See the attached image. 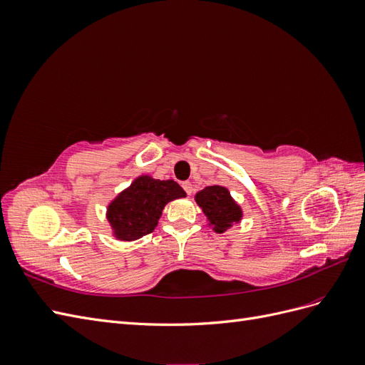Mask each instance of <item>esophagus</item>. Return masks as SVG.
<instances>
[{
	"label": "esophagus",
	"instance_id": "34e87169",
	"mask_svg": "<svg viewBox=\"0 0 365 365\" xmlns=\"http://www.w3.org/2000/svg\"><path fill=\"white\" fill-rule=\"evenodd\" d=\"M182 189L185 190V193H187V195H192V192H193V185H192V182H190V181H184V182H182Z\"/></svg>",
	"mask_w": 365,
	"mask_h": 365
}]
</instances>
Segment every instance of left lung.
Masks as SVG:
<instances>
[{
  "instance_id": "8db88e82",
  "label": "left lung",
  "mask_w": 365,
  "mask_h": 365,
  "mask_svg": "<svg viewBox=\"0 0 365 365\" xmlns=\"http://www.w3.org/2000/svg\"><path fill=\"white\" fill-rule=\"evenodd\" d=\"M196 204L202 208L216 233H224L233 224L240 222L242 208L222 185H208L195 196Z\"/></svg>"
}]
</instances>
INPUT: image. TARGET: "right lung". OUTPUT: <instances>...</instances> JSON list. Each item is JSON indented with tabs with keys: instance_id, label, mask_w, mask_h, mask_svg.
<instances>
[{
	"instance_id": "add662e5",
	"label": "right lung",
	"mask_w": 365,
	"mask_h": 365,
	"mask_svg": "<svg viewBox=\"0 0 365 365\" xmlns=\"http://www.w3.org/2000/svg\"><path fill=\"white\" fill-rule=\"evenodd\" d=\"M185 192L173 180H155L141 175L108 205L106 219L118 240L132 242L152 233L164 205L184 197Z\"/></svg>"
}]
</instances>
